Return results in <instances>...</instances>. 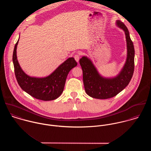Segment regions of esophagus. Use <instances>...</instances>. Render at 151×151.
Returning <instances> with one entry per match:
<instances>
[{
	"instance_id": "34e87169",
	"label": "esophagus",
	"mask_w": 151,
	"mask_h": 151,
	"mask_svg": "<svg viewBox=\"0 0 151 151\" xmlns=\"http://www.w3.org/2000/svg\"><path fill=\"white\" fill-rule=\"evenodd\" d=\"M80 57V56L79 54H76V55H74V59L76 60V61L77 62H79Z\"/></svg>"
}]
</instances>
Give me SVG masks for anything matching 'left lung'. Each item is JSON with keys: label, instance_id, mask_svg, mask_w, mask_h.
Returning a JSON list of instances; mask_svg holds the SVG:
<instances>
[{"label": "left lung", "instance_id": "8db88e82", "mask_svg": "<svg viewBox=\"0 0 151 151\" xmlns=\"http://www.w3.org/2000/svg\"><path fill=\"white\" fill-rule=\"evenodd\" d=\"M116 23L125 32L127 47L126 62L120 74L114 78H104L99 74L91 61L86 57L84 56L80 60L86 92L93 98L105 99L115 96L129 85L134 73L135 51L129 31L123 22L117 21Z\"/></svg>", "mask_w": 151, "mask_h": 151}]
</instances>
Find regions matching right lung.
Returning <instances> with one entry per match:
<instances>
[{
    "instance_id": "right-lung-1",
    "label": "right lung",
    "mask_w": 151,
    "mask_h": 151,
    "mask_svg": "<svg viewBox=\"0 0 151 151\" xmlns=\"http://www.w3.org/2000/svg\"><path fill=\"white\" fill-rule=\"evenodd\" d=\"M18 42L19 40L14 48L13 62L19 85L22 90L37 99L47 101L57 99L63 91L69 71L77 65V63L73 58H70L46 77H29L22 70L17 59L16 49Z\"/></svg>"
}]
</instances>
